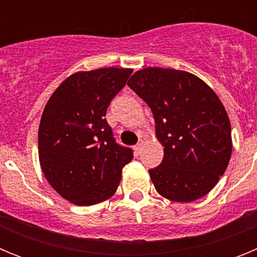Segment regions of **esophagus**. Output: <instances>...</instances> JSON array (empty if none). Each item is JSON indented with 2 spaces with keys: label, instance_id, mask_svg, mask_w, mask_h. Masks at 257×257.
<instances>
[{
  "label": "esophagus",
  "instance_id": "34e87169",
  "mask_svg": "<svg viewBox=\"0 0 257 257\" xmlns=\"http://www.w3.org/2000/svg\"><path fill=\"white\" fill-rule=\"evenodd\" d=\"M143 147H144V142L142 140V142H139L138 144L135 145V148H134V149H135L136 153H140V152H142V149H143Z\"/></svg>",
  "mask_w": 257,
  "mask_h": 257
}]
</instances>
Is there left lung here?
Wrapping results in <instances>:
<instances>
[{
    "mask_svg": "<svg viewBox=\"0 0 257 257\" xmlns=\"http://www.w3.org/2000/svg\"><path fill=\"white\" fill-rule=\"evenodd\" d=\"M127 85L153 113L163 160L149 170L161 196L193 202L206 196L230 161L231 128L228 113L212 88L185 70L144 68Z\"/></svg>",
    "mask_w": 257,
    "mask_h": 257,
    "instance_id": "1",
    "label": "left lung"
}]
</instances>
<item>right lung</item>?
<instances>
[{
    "mask_svg": "<svg viewBox=\"0 0 257 257\" xmlns=\"http://www.w3.org/2000/svg\"><path fill=\"white\" fill-rule=\"evenodd\" d=\"M130 68L70 74L52 92L38 128L45 178L70 203L92 206L113 196L133 151L113 139L106 108L126 85Z\"/></svg>",
    "mask_w": 257,
    "mask_h": 257,
    "instance_id": "obj_1",
    "label": "right lung"
}]
</instances>
